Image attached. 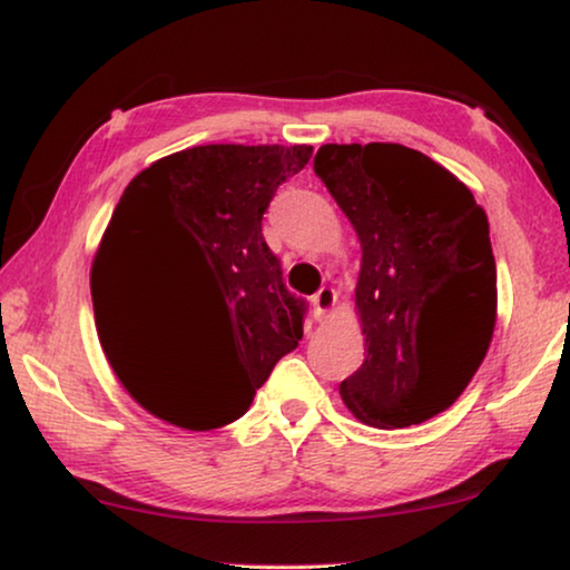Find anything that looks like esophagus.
Returning <instances> with one entry per match:
<instances>
[{
    "instance_id": "obj_1",
    "label": "esophagus",
    "mask_w": 570,
    "mask_h": 570,
    "mask_svg": "<svg viewBox=\"0 0 570 570\" xmlns=\"http://www.w3.org/2000/svg\"><path fill=\"white\" fill-rule=\"evenodd\" d=\"M334 306H337V291H334L332 285H324L318 287V293L314 295V314L316 318H324L330 316Z\"/></svg>"
}]
</instances>
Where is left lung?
<instances>
[{
	"instance_id": "left-lung-1",
	"label": "left lung",
	"mask_w": 570,
	"mask_h": 570,
	"mask_svg": "<svg viewBox=\"0 0 570 570\" xmlns=\"http://www.w3.org/2000/svg\"><path fill=\"white\" fill-rule=\"evenodd\" d=\"M314 170L361 240L365 361L340 384L361 423L407 428L459 400L493 340L488 215L459 178L394 142L322 145Z\"/></svg>"
}]
</instances>
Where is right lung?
Masks as SVG:
<instances>
[{
  "instance_id": "add662e5",
  "label": "right lung",
  "mask_w": 570,
  "mask_h": 570,
  "mask_svg": "<svg viewBox=\"0 0 570 570\" xmlns=\"http://www.w3.org/2000/svg\"><path fill=\"white\" fill-rule=\"evenodd\" d=\"M311 153V145H199L155 160L124 189L92 259V311L114 373L155 417L189 431L228 425L298 347L306 303L285 287L262 215ZM189 255L206 264L232 332V345L197 372L166 362L134 318L146 267Z\"/></svg>"
}]
</instances>
